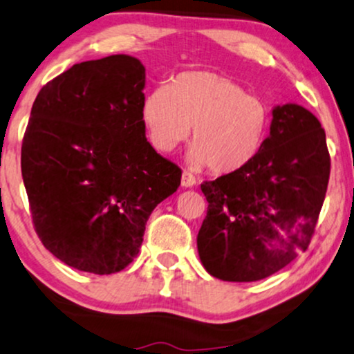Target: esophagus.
Listing matches in <instances>:
<instances>
[{
    "instance_id": "1",
    "label": "esophagus",
    "mask_w": 354,
    "mask_h": 354,
    "mask_svg": "<svg viewBox=\"0 0 354 354\" xmlns=\"http://www.w3.org/2000/svg\"><path fill=\"white\" fill-rule=\"evenodd\" d=\"M194 185H196V176L185 169V171H183V174H181V186L183 187H192Z\"/></svg>"
}]
</instances>
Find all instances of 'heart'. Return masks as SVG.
I'll list each match as a JSON object with an SVG mask.
<instances>
[{
  "label": "heart",
  "mask_w": 354,
  "mask_h": 354,
  "mask_svg": "<svg viewBox=\"0 0 354 354\" xmlns=\"http://www.w3.org/2000/svg\"><path fill=\"white\" fill-rule=\"evenodd\" d=\"M144 120L156 149L171 151L189 137V162L212 173L247 167L265 145L271 111L230 78L189 71L169 86L155 88L144 101Z\"/></svg>",
  "instance_id": "heart-1"
}]
</instances>
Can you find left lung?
Segmentation results:
<instances>
[{
  "instance_id": "left-lung-1",
  "label": "left lung",
  "mask_w": 354,
  "mask_h": 354,
  "mask_svg": "<svg viewBox=\"0 0 354 354\" xmlns=\"http://www.w3.org/2000/svg\"><path fill=\"white\" fill-rule=\"evenodd\" d=\"M330 178L325 131L299 104L274 106L270 137L247 167L201 185L198 252L210 276L252 283L306 252Z\"/></svg>"
}]
</instances>
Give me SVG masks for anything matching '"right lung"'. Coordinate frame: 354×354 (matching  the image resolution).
Segmentation results:
<instances>
[{
  "label": "right lung",
  "mask_w": 354,
  "mask_h": 354,
  "mask_svg": "<svg viewBox=\"0 0 354 354\" xmlns=\"http://www.w3.org/2000/svg\"><path fill=\"white\" fill-rule=\"evenodd\" d=\"M145 66L136 57L82 62L35 97L21 171L34 229L53 257L93 274L137 257L151 210L181 183L145 137Z\"/></svg>",
  "instance_id": "obj_1"
}]
</instances>
